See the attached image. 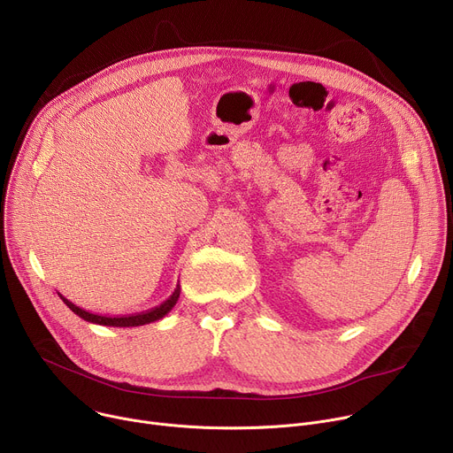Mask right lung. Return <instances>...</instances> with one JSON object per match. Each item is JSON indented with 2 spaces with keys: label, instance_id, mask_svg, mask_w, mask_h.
<instances>
[{
  "label": "right lung",
  "instance_id": "add662e5",
  "mask_svg": "<svg viewBox=\"0 0 453 453\" xmlns=\"http://www.w3.org/2000/svg\"><path fill=\"white\" fill-rule=\"evenodd\" d=\"M179 296H180V285L175 287L173 295H172L166 302H162L158 307H155V309H151V311H146V312H141V314H132V316L110 318V316H99V314L88 312V311H85V309H79L77 305H73L72 302H68L63 295H59V298L66 303V307H68L73 314H77L79 318H83L85 321H90V323H96V325H106V326H139V325H146V323L157 321V319L166 316V314L175 307V303L179 302Z\"/></svg>",
  "mask_w": 453,
  "mask_h": 453
}]
</instances>
